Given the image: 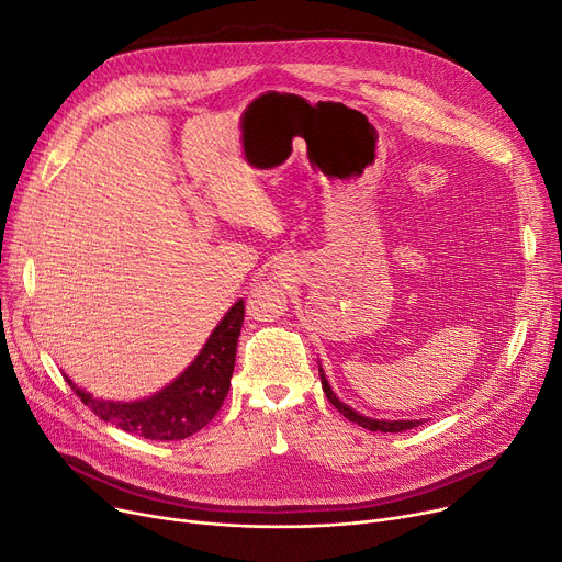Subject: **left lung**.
<instances>
[{"instance_id":"obj_1","label":"left lung","mask_w":562,"mask_h":562,"mask_svg":"<svg viewBox=\"0 0 562 562\" xmlns=\"http://www.w3.org/2000/svg\"><path fill=\"white\" fill-rule=\"evenodd\" d=\"M319 380H323V389H325V395L329 397V403H331L345 418H350L352 423L366 427V430H370V432H403V430H412V427H418V425L423 423V420H380V418L361 416V414L355 412L350 405L340 403V400L336 397V393L331 391V386H329V382H327V378H325L323 368H319Z\"/></svg>"}]
</instances>
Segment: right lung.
Segmentation results:
<instances>
[{"instance_id":"obj_1","label":"right lung","mask_w":562,"mask_h":562,"mask_svg":"<svg viewBox=\"0 0 562 562\" xmlns=\"http://www.w3.org/2000/svg\"><path fill=\"white\" fill-rule=\"evenodd\" d=\"M243 323L245 302L239 300L228 308L222 323L210 334L199 357L192 361V366H187L182 375H178L159 393L135 400V403L100 400L75 386L68 378L66 382L98 418L121 427L125 432L155 441H178L192 437L215 418L224 405V397L228 395Z\"/></svg>"}]
</instances>
